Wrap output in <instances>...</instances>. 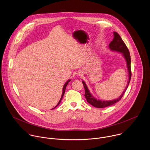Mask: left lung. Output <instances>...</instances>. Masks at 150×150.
Instances as JSON below:
<instances>
[{
	"instance_id": "1",
	"label": "left lung",
	"mask_w": 150,
	"mask_h": 150,
	"mask_svg": "<svg viewBox=\"0 0 150 150\" xmlns=\"http://www.w3.org/2000/svg\"><path fill=\"white\" fill-rule=\"evenodd\" d=\"M114 34V38L113 40L110 42V43L109 45V47L110 50L113 51L119 52L122 54L123 57L125 58V60L127 63V67L129 72V81L127 83V85L126 86V89L122 93V95L120 96V97L117 99L112 100H109V101H105V100H100L99 99H96L94 98L92 95L91 93L89 90L88 89V86H86L85 82L83 81L82 82L85 88V97L86 99L87 102L90 103L93 106L97 108H104L109 106H111L117 102H118L123 97V95L125 94L129 84L130 83L131 76H132V71H131V58H130V54L129 51V49L127 48L126 45L122 39L121 37L119 35V34L117 32H113Z\"/></svg>"
}]
</instances>
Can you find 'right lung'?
Wrapping results in <instances>:
<instances>
[{
    "label": "right lung",
    "instance_id": "right-lung-1",
    "mask_svg": "<svg viewBox=\"0 0 150 150\" xmlns=\"http://www.w3.org/2000/svg\"><path fill=\"white\" fill-rule=\"evenodd\" d=\"M70 81H71V79H69L68 81H67V82H66V83L64 84V86H63V89H62V96H61V99H60V100H59V101L58 102V104L53 108V109H55L56 107H57L59 105V103H61V100H62V97H63V96H64V93H65V89H66V87H67V85H68V82H70Z\"/></svg>",
    "mask_w": 150,
    "mask_h": 150
}]
</instances>
